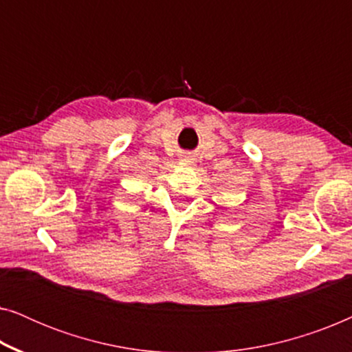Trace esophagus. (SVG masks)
<instances>
[{
    "instance_id": "esophagus-1",
    "label": "esophagus",
    "mask_w": 352,
    "mask_h": 352,
    "mask_svg": "<svg viewBox=\"0 0 352 352\" xmlns=\"http://www.w3.org/2000/svg\"><path fill=\"white\" fill-rule=\"evenodd\" d=\"M182 162H184V163H194V158H192V155H182Z\"/></svg>"
}]
</instances>
